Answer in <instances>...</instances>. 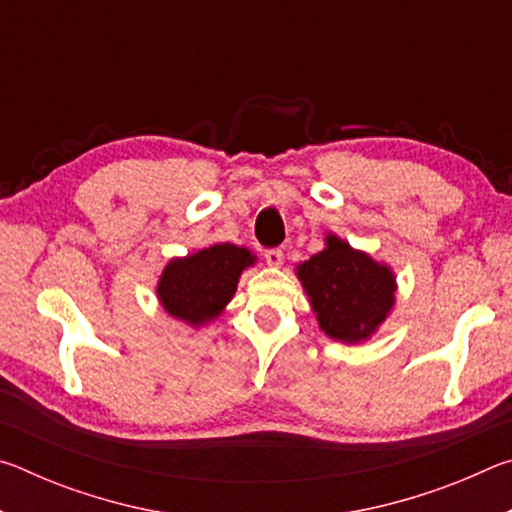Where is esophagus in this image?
<instances>
[{
	"mask_svg": "<svg viewBox=\"0 0 512 512\" xmlns=\"http://www.w3.org/2000/svg\"><path fill=\"white\" fill-rule=\"evenodd\" d=\"M264 257H266L268 266H282V262H284V253H282L280 248H271V250H266Z\"/></svg>",
	"mask_w": 512,
	"mask_h": 512,
	"instance_id": "1",
	"label": "esophagus"
}]
</instances>
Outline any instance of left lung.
<instances>
[{
    "mask_svg": "<svg viewBox=\"0 0 512 512\" xmlns=\"http://www.w3.org/2000/svg\"><path fill=\"white\" fill-rule=\"evenodd\" d=\"M318 325L334 341L361 343L377 332L395 305V275L336 235L298 266Z\"/></svg>",
    "mask_w": 512,
    "mask_h": 512,
    "instance_id": "1",
    "label": "left lung"
}]
</instances>
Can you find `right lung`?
Here are the masks:
<instances>
[{
    "instance_id": "right-lung-1",
    "label": "right lung",
    "mask_w": 512,
    "mask_h": 512,
    "mask_svg": "<svg viewBox=\"0 0 512 512\" xmlns=\"http://www.w3.org/2000/svg\"><path fill=\"white\" fill-rule=\"evenodd\" d=\"M255 262L257 257L244 246L214 244L171 259L155 293L169 316L201 327L221 314L235 296L241 271Z\"/></svg>"
}]
</instances>
